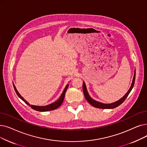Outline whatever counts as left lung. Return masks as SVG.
Instances as JSON below:
<instances>
[{"instance_id": "1", "label": "left lung", "mask_w": 147, "mask_h": 147, "mask_svg": "<svg viewBox=\"0 0 147 147\" xmlns=\"http://www.w3.org/2000/svg\"><path fill=\"white\" fill-rule=\"evenodd\" d=\"M135 76H136V70L135 71V73H134L133 81H132V83H131V86H130V89H129V91H127V92L124 95V96H123L122 98L119 99V100H118L115 102H114V103H110V104H105V103H100V102L94 100V99H92L90 97V95H89V94L87 91L86 85L85 84V82H84V83H83V91H84L85 97L86 100L88 101V103L89 104H91L92 106H93L95 107L100 108V109H113V108H115V107H118V106H119L121 104H122L123 102L124 101V100H125V98L127 97V96H128L129 94H130V91H131L132 88H133L134 84H135Z\"/></svg>"}]
</instances>
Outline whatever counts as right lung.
<instances>
[{
  "mask_svg": "<svg viewBox=\"0 0 147 147\" xmlns=\"http://www.w3.org/2000/svg\"><path fill=\"white\" fill-rule=\"evenodd\" d=\"M13 86H14V88L15 89V91L16 92V94H17V95L18 96L19 98H20L25 103L27 104L28 105H29V106L31 107L32 109H33L35 111H40V112H46V111H53V110H55L56 109H57V108L59 107L61 105L62 103H63V99H64V97H65V92L67 91V89L68 87V84L65 86L64 90H63L62 94H61V97H59V98L55 101L54 103H51L49 105H47V106H34V105H30L28 102L25 100L22 96L21 95L18 93V91L17 90V89L15 86V85L13 84Z\"/></svg>",
  "mask_w": 147,
  "mask_h": 147,
  "instance_id": "add662e5",
  "label": "right lung"
}]
</instances>
